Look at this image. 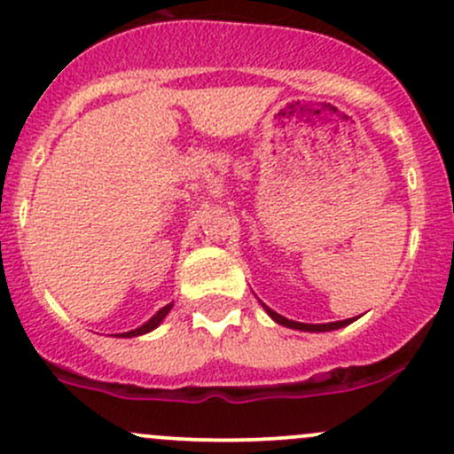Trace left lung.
Instances as JSON below:
<instances>
[{
  "label": "left lung",
  "mask_w": 454,
  "mask_h": 454,
  "mask_svg": "<svg viewBox=\"0 0 454 454\" xmlns=\"http://www.w3.org/2000/svg\"><path fill=\"white\" fill-rule=\"evenodd\" d=\"M265 308V305H263ZM265 312L272 316V320H277L278 325H286L290 329H301V332H332V329H340L345 325L354 323V318H347V320H336V323H323V325H308V323H296V320H287L286 316L272 312L270 308H265Z\"/></svg>",
  "instance_id": "obj_1"
}]
</instances>
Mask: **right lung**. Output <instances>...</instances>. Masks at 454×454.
<instances>
[{"label": "right lung", "instance_id": "right-lung-1", "mask_svg": "<svg viewBox=\"0 0 454 454\" xmlns=\"http://www.w3.org/2000/svg\"><path fill=\"white\" fill-rule=\"evenodd\" d=\"M171 308H173V303H168V305H164L162 309H160L158 314L155 316H151L149 320H146L145 325H142V327H138V329H134V332H127V333H121L122 338H134V336H142V333H146V332H151V329H155L158 327L160 323H162L164 320V316H167L168 312H171Z\"/></svg>", "mask_w": 454, "mask_h": 454}]
</instances>
